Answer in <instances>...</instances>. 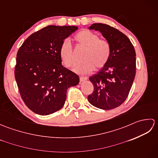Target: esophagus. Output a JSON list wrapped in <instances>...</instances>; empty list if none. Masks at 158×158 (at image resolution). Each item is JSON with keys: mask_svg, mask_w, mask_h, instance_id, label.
<instances>
[{"mask_svg": "<svg viewBox=\"0 0 158 158\" xmlns=\"http://www.w3.org/2000/svg\"><path fill=\"white\" fill-rule=\"evenodd\" d=\"M79 79H80V81H81V82L86 81V80L88 79V78H87V77H80Z\"/></svg>", "mask_w": 158, "mask_h": 158, "instance_id": "34e87169", "label": "esophagus"}]
</instances>
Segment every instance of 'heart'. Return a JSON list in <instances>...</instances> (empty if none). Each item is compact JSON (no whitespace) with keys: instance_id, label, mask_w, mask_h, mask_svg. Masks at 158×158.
Masks as SVG:
<instances>
[{"instance_id":"1","label":"heart","mask_w":158,"mask_h":158,"mask_svg":"<svg viewBox=\"0 0 158 158\" xmlns=\"http://www.w3.org/2000/svg\"><path fill=\"white\" fill-rule=\"evenodd\" d=\"M77 45L85 48L82 55L83 61L77 64L74 71L78 74H86L96 69H101L108 62L110 55V47L108 41L99 39L98 35L88 30L79 32L74 37ZM59 54L62 63L70 68L75 64L73 49L67 40L60 48Z\"/></svg>"}]
</instances>
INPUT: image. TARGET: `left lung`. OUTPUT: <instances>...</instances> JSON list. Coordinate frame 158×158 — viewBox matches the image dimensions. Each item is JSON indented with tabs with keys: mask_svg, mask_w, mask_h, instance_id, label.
<instances>
[{
	"mask_svg": "<svg viewBox=\"0 0 158 158\" xmlns=\"http://www.w3.org/2000/svg\"><path fill=\"white\" fill-rule=\"evenodd\" d=\"M99 31L110 47L108 62L89 78L94 91L89 102L96 108L110 110L127 98L136 74V52L130 39L118 30L105 23H95L88 28Z\"/></svg>",
	"mask_w": 158,
	"mask_h": 158,
	"instance_id": "8db88e82",
	"label": "left lung"
}]
</instances>
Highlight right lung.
Wrapping results in <instances>:
<instances>
[{"instance_id": "1", "label": "right lung", "mask_w": 158, "mask_h": 158, "mask_svg": "<svg viewBox=\"0 0 158 158\" xmlns=\"http://www.w3.org/2000/svg\"><path fill=\"white\" fill-rule=\"evenodd\" d=\"M74 26H48L33 33L20 47L15 78L20 95L32 111L48 115L62 108L67 89L79 83L75 73L62 65L60 48L76 31Z\"/></svg>"}]
</instances>
